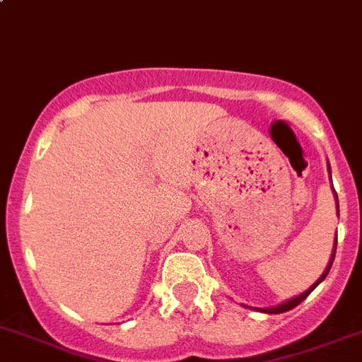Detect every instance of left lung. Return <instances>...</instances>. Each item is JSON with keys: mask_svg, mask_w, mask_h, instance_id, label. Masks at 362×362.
<instances>
[{"mask_svg": "<svg viewBox=\"0 0 362 362\" xmlns=\"http://www.w3.org/2000/svg\"><path fill=\"white\" fill-rule=\"evenodd\" d=\"M328 169H330V165H328ZM335 198H337V194H335ZM337 214H339V202H337ZM335 249H337V242H335V245H334V254H332V259H330V263H328V267H327V269H325V272H323V274H321V278H319L317 281H315L314 285H312L310 288H308V291H305V292H303L301 296H298V298H294V299H288V301L281 303V305H278V307H274V308H263V312H267V314H281V312L292 310V308H294V307H298L299 303H301L303 299L307 298V296L310 294L312 291H314L315 286H317L319 283H321V281H323L325 278H327L328 270H330V267H332V262H334V258H335Z\"/></svg>", "mask_w": 362, "mask_h": 362, "instance_id": "8db88e82", "label": "left lung"}]
</instances>
